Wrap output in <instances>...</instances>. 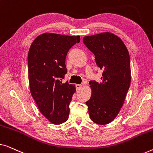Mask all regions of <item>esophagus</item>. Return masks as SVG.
<instances>
[{
  "mask_svg": "<svg viewBox=\"0 0 153 153\" xmlns=\"http://www.w3.org/2000/svg\"><path fill=\"white\" fill-rule=\"evenodd\" d=\"M75 86H76V90H79V89H81V84H76V85H75Z\"/></svg>",
  "mask_w": 153,
  "mask_h": 153,
  "instance_id": "34e87169",
  "label": "esophagus"
}]
</instances>
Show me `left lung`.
<instances>
[{
	"label": "left lung",
	"instance_id": "8db88e82",
	"mask_svg": "<svg viewBox=\"0 0 153 153\" xmlns=\"http://www.w3.org/2000/svg\"><path fill=\"white\" fill-rule=\"evenodd\" d=\"M83 42L103 71L101 83L89 82L92 95L85 104L90 118L97 124H108L118 114L130 85L129 52L122 39L108 32L85 36Z\"/></svg>",
	"mask_w": 153,
	"mask_h": 153
}]
</instances>
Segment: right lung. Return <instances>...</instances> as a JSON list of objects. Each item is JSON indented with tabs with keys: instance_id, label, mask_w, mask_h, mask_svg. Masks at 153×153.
<instances>
[{
	"instance_id": "add662e5",
	"label": "right lung",
	"mask_w": 153,
	"mask_h": 153,
	"mask_svg": "<svg viewBox=\"0 0 153 153\" xmlns=\"http://www.w3.org/2000/svg\"><path fill=\"white\" fill-rule=\"evenodd\" d=\"M80 36L44 33L33 42L28 54L30 90L39 111L55 125L68 120L74 85L62 83L65 58Z\"/></svg>"
}]
</instances>
